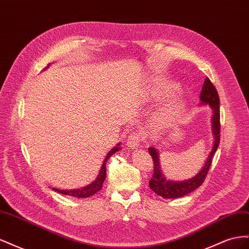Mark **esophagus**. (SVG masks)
Here are the masks:
<instances>
[{
    "label": "esophagus",
    "mask_w": 249,
    "mask_h": 249,
    "mask_svg": "<svg viewBox=\"0 0 249 249\" xmlns=\"http://www.w3.org/2000/svg\"><path fill=\"white\" fill-rule=\"evenodd\" d=\"M143 137L141 133L139 132H134L133 134H131L129 138L126 140V146L130 148H136L138 147V145L140 144V142L142 141Z\"/></svg>",
    "instance_id": "esophagus-1"
}]
</instances>
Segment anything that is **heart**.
Segmentation results:
<instances>
[{
	"label": "heart",
	"mask_w": 249,
	"mask_h": 249,
	"mask_svg": "<svg viewBox=\"0 0 249 249\" xmlns=\"http://www.w3.org/2000/svg\"><path fill=\"white\" fill-rule=\"evenodd\" d=\"M176 89V88H173ZM162 94H157V96H161ZM185 109V105L183 102L176 101L165 109H163L157 116V122L161 125H168L172 123H175L179 116L183 114Z\"/></svg>",
	"instance_id": "b5f03b06"
}]
</instances>
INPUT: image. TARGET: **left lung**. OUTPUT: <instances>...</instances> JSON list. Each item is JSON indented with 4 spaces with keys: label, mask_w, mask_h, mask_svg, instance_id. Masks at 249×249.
Returning a JSON list of instances; mask_svg holds the SVG:
<instances>
[{
    "label": "left lung",
    "mask_w": 249,
    "mask_h": 249,
    "mask_svg": "<svg viewBox=\"0 0 249 249\" xmlns=\"http://www.w3.org/2000/svg\"><path fill=\"white\" fill-rule=\"evenodd\" d=\"M200 101L202 105H209L213 110L212 116V131L214 135V144L213 148L208 157V159L203 165L201 170L194 178L182 180V182H173V180L166 179L164 177L163 172L161 171V166L159 162V154L158 149L155 147H149L148 153L152 156L154 161V173L153 177L149 180V188L156 194L160 195L164 198H178L183 197L185 195L189 194L194 191L205 182V178L208 175L214 154L219 145L220 141V108H219V95H218L217 90L213 83L210 81L209 78H206L205 83L200 92Z\"/></svg>",
    "instance_id": "8db88e82"
}]
</instances>
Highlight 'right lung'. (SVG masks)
I'll use <instances>...</instances> for the list:
<instances>
[{"mask_svg":"<svg viewBox=\"0 0 249 249\" xmlns=\"http://www.w3.org/2000/svg\"><path fill=\"white\" fill-rule=\"evenodd\" d=\"M49 67V65H48ZM120 144H117L115 147H113L110 152L108 153V155L106 156V158H105V160L103 162V165L101 167V170H100V173L99 176H97V178H95V180L93 183L89 184L88 186L86 187H83L81 188V189H73V190H58L56 189V188H53V190H55L59 193L61 194H65V195H70V196H73V197H80V198H83V197H89L91 196V195L95 194L96 192H99L102 188H103V183L104 180L106 179V163L108 161L109 158L113 155L115 154L117 150L120 149L119 147Z\"/></svg>","mask_w":249,"mask_h":249,"instance_id":"1","label":"right lung"}]
</instances>
